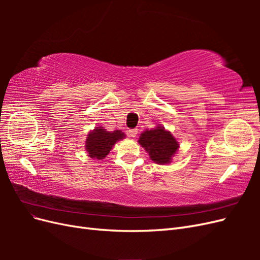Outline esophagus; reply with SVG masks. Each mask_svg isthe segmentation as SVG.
Here are the masks:
<instances>
[{"instance_id": "esophagus-1", "label": "esophagus", "mask_w": 260, "mask_h": 260, "mask_svg": "<svg viewBox=\"0 0 260 260\" xmlns=\"http://www.w3.org/2000/svg\"><path fill=\"white\" fill-rule=\"evenodd\" d=\"M128 132H129V136H130V137L136 138V137L138 136V132H139V131H138V129H130Z\"/></svg>"}]
</instances>
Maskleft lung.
Segmentation results:
<instances>
[{
	"label": "left lung",
	"instance_id": "1",
	"mask_svg": "<svg viewBox=\"0 0 260 260\" xmlns=\"http://www.w3.org/2000/svg\"><path fill=\"white\" fill-rule=\"evenodd\" d=\"M139 144L148 153L149 158L156 164H169L179 149V142L170 131L164 127L145 130L139 138Z\"/></svg>",
	"mask_w": 260,
	"mask_h": 260
}]
</instances>
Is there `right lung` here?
I'll return each mask as SVG.
<instances>
[{"instance_id": "1", "label": "right lung", "mask_w": 260, "mask_h": 260, "mask_svg": "<svg viewBox=\"0 0 260 260\" xmlns=\"http://www.w3.org/2000/svg\"><path fill=\"white\" fill-rule=\"evenodd\" d=\"M124 138L125 135L120 130L107 131L102 127H96L86 137L85 151L91 158L102 160L108 155L116 142Z\"/></svg>"}]
</instances>
